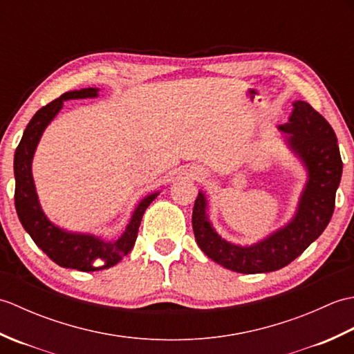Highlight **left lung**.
<instances>
[{
    "mask_svg": "<svg viewBox=\"0 0 354 354\" xmlns=\"http://www.w3.org/2000/svg\"><path fill=\"white\" fill-rule=\"evenodd\" d=\"M289 146L304 161L309 181L293 221L252 246H236L216 234L205 214L207 201L199 192L193 207V231L207 257L240 274H261L288 266L326 230L335 212L336 190L342 176L337 138L327 120L309 103H293L289 123L280 126Z\"/></svg>",
    "mask_w": 354,
    "mask_h": 354,
    "instance_id": "obj_1",
    "label": "left lung"
}]
</instances>
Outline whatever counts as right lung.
I'll list each match as a JSON object with an SVG mask.
<instances>
[{
    "mask_svg": "<svg viewBox=\"0 0 354 354\" xmlns=\"http://www.w3.org/2000/svg\"><path fill=\"white\" fill-rule=\"evenodd\" d=\"M97 89L85 88L79 91H71L62 94L59 99L45 104L36 112L33 118L27 124L24 135L19 141L15 152L13 170H15V208L22 227L28 232L33 242L48 255V257L62 268H71L82 270V272H93V270L106 269L117 265L126 254H129L138 236V228L146 208L150 205L156 194H150L140 202V205L132 214V219L127 225L123 236L115 242H103V240L85 236L71 234L55 227L45 214L42 213L39 202L35 192V184L32 178V160L35 149L39 142L41 135L45 127L55 115L61 111L65 100L70 99H86L95 97ZM102 259L104 266L95 268L93 261Z\"/></svg>",
    "mask_w": 354,
    "mask_h": 354,
    "instance_id": "right-lung-1",
    "label": "right lung"
}]
</instances>
